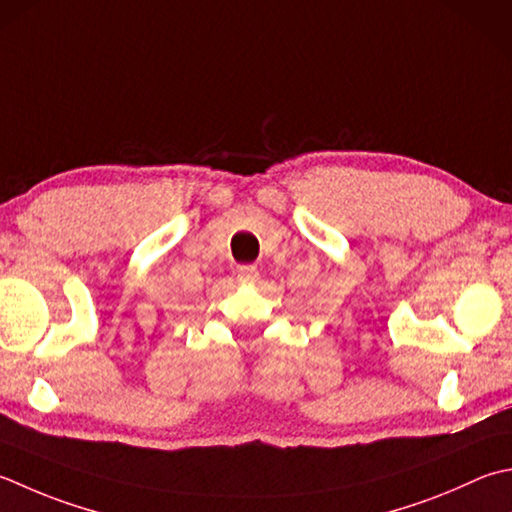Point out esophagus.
Masks as SVG:
<instances>
[{"mask_svg":"<svg viewBox=\"0 0 512 512\" xmlns=\"http://www.w3.org/2000/svg\"><path fill=\"white\" fill-rule=\"evenodd\" d=\"M237 279H239V282H242V284H253V282H257V279H259L257 266H250V264L239 266V268H237Z\"/></svg>","mask_w":512,"mask_h":512,"instance_id":"esophagus-1","label":"esophagus"}]
</instances>
